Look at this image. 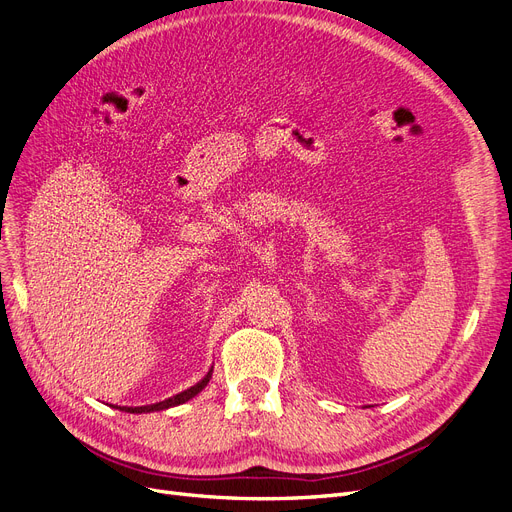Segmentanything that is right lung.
Segmentation results:
<instances>
[{
	"mask_svg": "<svg viewBox=\"0 0 512 512\" xmlns=\"http://www.w3.org/2000/svg\"><path fill=\"white\" fill-rule=\"evenodd\" d=\"M211 374H213V366H211V370L205 374L203 381H198V383L192 385L190 389H186V391H182V393H177V395L165 399V402L150 404V406H123V408H119V410H125V412H129V414H144V412H159V410H167V408H173V406L186 404L188 399H192L194 395H198V393H201V391L207 387V383H209V379H211Z\"/></svg>",
	"mask_w": 512,
	"mask_h": 512,
	"instance_id": "add662e5",
	"label": "right lung"
}]
</instances>
